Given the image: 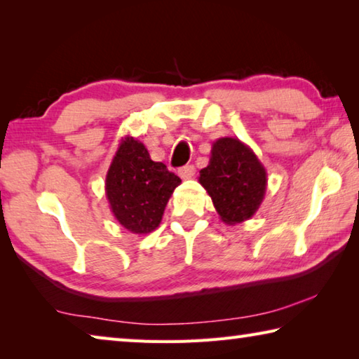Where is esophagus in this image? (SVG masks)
Segmentation results:
<instances>
[{
    "label": "esophagus",
    "mask_w": 359,
    "mask_h": 359,
    "mask_svg": "<svg viewBox=\"0 0 359 359\" xmlns=\"http://www.w3.org/2000/svg\"><path fill=\"white\" fill-rule=\"evenodd\" d=\"M179 175L184 180H187V179H191L193 175H194V166L193 165H187V166H184V168H180L179 169Z\"/></svg>",
    "instance_id": "esophagus-1"
}]
</instances>
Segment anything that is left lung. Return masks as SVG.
<instances>
[{
    "instance_id": "obj_1",
    "label": "left lung",
    "mask_w": 359,
    "mask_h": 359,
    "mask_svg": "<svg viewBox=\"0 0 359 359\" xmlns=\"http://www.w3.org/2000/svg\"><path fill=\"white\" fill-rule=\"evenodd\" d=\"M198 180L226 224L250 220L263 203L267 187L264 166L255 151L236 137L217 139L209 165L199 171Z\"/></svg>"
}]
</instances>
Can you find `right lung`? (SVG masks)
I'll use <instances>...</instances> for the list:
<instances>
[{"instance_id": "obj_1", "label": "right lung", "mask_w": 359, "mask_h": 359, "mask_svg": "<svg viewBox=\"0 0 359 359\" xmlns=\"http://www.w3.org/2000/svg\"><path fill=\"white\" fill-rule=\"evenodd\" d=\"M180 182L163 163L151 160L141 141L126 136L106 174L109 208L130 233L149 234L160 226L169 198Z\"/></svg>"}]
</instances>
